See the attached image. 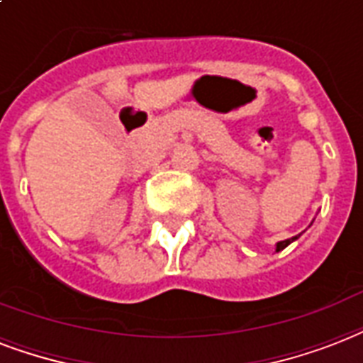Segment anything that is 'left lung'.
Instances as JSON below:
<instances>
[{
	"instance_id": "8db88e82",
	"label": "left lung",
	"mask_w": 363,
	"mask_h": 363,
	"mask_svg": "<svg viewBox=\"0 0 363 363\" xmlns=\"http://www.w3.org/2000/svg\"><path fill=\"white\" fill-rule=\"evenodd\" d=\"M297 238H299V237H291V238H288V240H282V242H278L277 244V252L284 250V248H286V246H288V244H291V242H294V240H297Z\"/></svg>"
}]
</instances>
